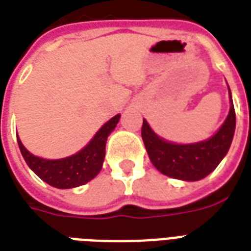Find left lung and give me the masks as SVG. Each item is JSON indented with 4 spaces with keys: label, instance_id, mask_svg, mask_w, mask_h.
<instances>
[{
    "label": "left lung",
    "instance_id": "left-lung-1",
    "mask_svg": "<svg viewBox=\"0 0 251 251\" xmlns=\"http://www.w3.org/2000/svg\"><path fill=\"white\" fill-rule=\"evenodd\" d=\"M230 93V89H229ZM229 116L217 134L210 140L192 145H176L166 142L154 134L144 120L141 135L149 158L159 172L168 177L198 181L214 170L229 151L235 130V110L230 96Z\"/></svg>",
    "mask_w": 251,
    "mask_h": 251
}]
</instances>
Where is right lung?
Listing matches in <instances>:
<instances>
[{"label":"right lung","mask_w":251,"mask_h":251,"mask_svg":"<svg viewBox=\"0 0 251 251\" xmlns=\"http://www.w3.org/2000/svg\"><path fill=\"white\" fill-rule=\"evenodd\" d=\"M120 117V114H117L110 121H107L98 130L97 134L94 135V138L90 141V144L86 148H83L81 151L68 158H40L29 153L24 148L20 138H17V141H18L22 157L27 163V166L36 173L42 181L49 183L50 186L58 187V189L77 187L89 182L100 173L103 158H105L107 135L116 127Z\"/></svg>","instance_id":"obj_1"}]
</instances>
